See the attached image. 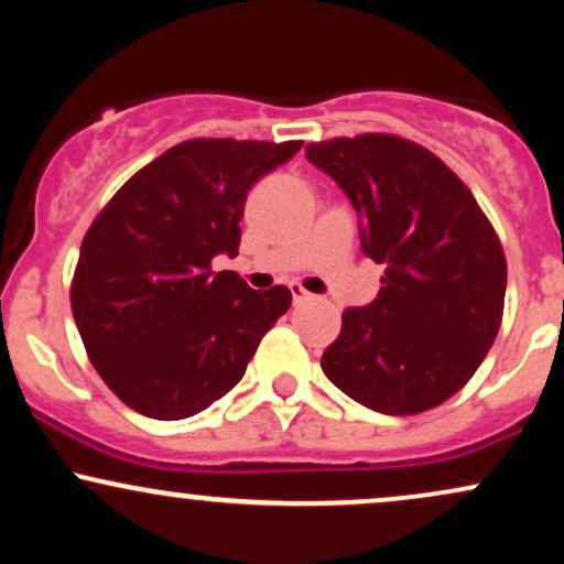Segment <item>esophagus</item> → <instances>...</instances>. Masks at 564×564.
Segmentation results:
<instances>
[{"label": "esophagus", "instance_id": "34e87169", "mask_svg": "<svg viewBox=\"0 0 564 564\" xmlns=\"http://www.w3.org/2000/svg\"><path fill=\"white\" fill-rule=\"evenodd\" d=\"M289 289H291V296H294V304L307 302L310 296H313V294H310V291H304V289H302V283H291Z\"/></svg>", "mask_w": 564, "mask_h": 564}]
</instances>
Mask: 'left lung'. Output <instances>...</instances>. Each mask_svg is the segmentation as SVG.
I'll use <instances>...</instances> for the list:
<instances>
[{
    "instance_id": "left-lung-1",
    "label": "left lung",
    "mask_w": 564,
    "mask_h": 564,
    "mask_svg": "<svg viewBox=\"0 0 564 564\" xmlns=\"http://www.w3.org/2000/svg\"><path fill=\"white\" fill-rule=\"evenodd\" d=\"M304 151L358 212L366 257L384 264L377 300L341 315L323 373L390 416L445 403L475 377L501 328L507 257L494 225L435 153L398 134L334 138Z\"/></svg>"
}]
</instances>
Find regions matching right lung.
I'll return each mask as SVG.
<instances>
[{
	"label": "right lung",
	"mask_w": 564,
	"mask_h": 564,
	"mask_svg": "<svg viewBox=\"0 0 564 564\" xmlns=\"http://www.w3.org/2000/svg\"><path fill=\"white\" fill-rule=\"evenodd\" d=\"M300 140H185L119 187L82 241L70 310L116 398L159 422L209 408L243 377L291 304L254 291L217 254H238L246 193Z\"/></svg>",
	"instance_id": "1"
}]
</instances>
